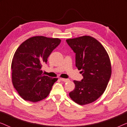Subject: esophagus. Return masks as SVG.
<instances>
[{
    "instance_id": "1",
    "label": "esophagus",
    "mask_w": 127,
    "mask_h": 127,
    "mask_svg": "<svg viewBox=\"0 0 127 127\" xmlns=\"http://www.w3.org/2000/svg\"><path fill=\"white\" fill-rule=\"evenodd\" d=\"M60 80L62 81H64V82H66V81H69V79H64V78H61Z\"/></svg>"
}]
</instances>
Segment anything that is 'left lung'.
Returning a JSON list of instances; mask_svg holds the SVG:
<instances>
[{"label": "left lung", "instance_id": "left-lung-1", "mask_svg": "<svg viewBox=\"0 0 127 127\" xmlns=\"http://www.w3.org/2000/svg\"><path fill=\"white\" fill-rule=\"evenodd\" d=\"M66 41L76 54V66L83 76L81 81H73L75 88L69 96L80 105L92 103L103 94L111 77L109 55L103 46L91 36Z\"/></svg>", "mask_w": 127, "mask_h": 127}]
</instances>
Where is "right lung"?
<instances>
[{"label": "right lung", "mask_w": 127, "mask_h": 127, "mask_svg": "<svg viewBox=\"0 0 127 127\" xmlns=\"http://www.w3.org/2000/svg\"><path fill=\"white\" fill-rule=\"evenodd\" d=\"M61 41L58 38L34 36L17 49L11 64L12 82L24 100L36 102L50 94L58 79L44 76L41 69Z\"/></svg>", "instance_id": "right-lung-1"}]
</instances>
